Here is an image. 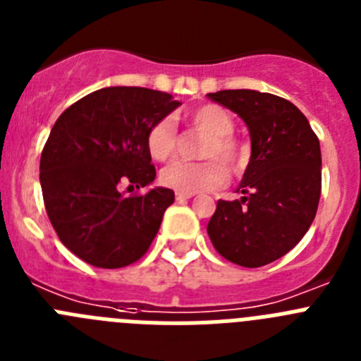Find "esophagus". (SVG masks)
Segmentation results:
<instances>
[{"instance_id": "1", "label": "esophagus", "mask_w": 361, "mask_h": 361, "mask_svg": "<svg viewBox=\"0 0 361 361\" xmlns=\"http://www.w3.org/2000/svg\"><path fill=\"white\" fill-rule=\"evenodd\" d=\"M191 197H193V193H184V191H177V193H175V199H177L178 202H183V200H190Z\"/></svg>"}]
</instances>
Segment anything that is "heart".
<instances>
[{
  "label": "heart",
  "instance_id": "b5f03b06",
  "mask_svg": "<svg viewBox=\"0 0 361 361\" xmlns=\"http://www.w3.org/2000/svg\"><path fill=\"white\" fill-rule=\"evenodd\" d=\"M191 128L204 133L206 139L200 142L199 155L206 161L188 162L175 161L161 171V183L166 188L184 193L216 190L226 183V170H237L244 159V145L233 135L235 119L228 110L219 104H202L188 114ZM180 137L177 124L170 117H162L149 126L146 133V148L155 161H168L177 153Z\"/></svg>",
  "mask_w": 361,
  "mask_h": 361
}]
</instances>
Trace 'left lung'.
<instances>
[{
	"label": "left lung",
	"mask_w": 361,
	"mask_h": 361,
	"mask_svg": "<svg viewBox=\"0 0 361 361\" xmlns=\"http://www.w3.org/2000/svg\"><path fill=\"white\" fill-rule=\"evenodd\" d=\"M208 97L247 124L251 159L238 193L219 200L208 235L220 257L242 267L275 262L312 224L322 193L320 141L288 99L257 90H220Z\"/></svg>",
	"instance_id": "left-lung-1"
}]
</instances>
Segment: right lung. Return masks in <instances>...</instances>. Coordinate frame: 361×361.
Here are the masks:
<instances>
[{"instance_id":"right-lung-1","label":"right lung","mask_w":361,"mask_h":361,"mask_svg":"<svg viewBox=\"0 0 361 361\" xmlns=\"http://www.w3.org/2000/svg\"><path fill=\"white\" fill-rule=\"evenodd\" d=\"M178 104L166 92L110 86L54 124L39 162L44 208L59 240L86 264L119 269L148 251L175 193H139L155 178L146 133ZM124 185L136 191L124 196Z\"/></svg>"}]
</instances>
